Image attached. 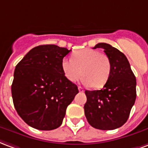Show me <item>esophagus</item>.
<instances>
[{"instance_id": "esophagus-1", "label": "esophagus", "mask_w": 148, "mask_h": 148, "mask_svg": "<svg viewBox=\"0 0 148 148\" xmlns=\"http://www.w3.org/2000/svg\"><path fill=\"white\" fill-rule=\"evenodd\" d=\"M78 89H79V92H84V88H83V87H79Z\"/></svg>"}]
</instances>
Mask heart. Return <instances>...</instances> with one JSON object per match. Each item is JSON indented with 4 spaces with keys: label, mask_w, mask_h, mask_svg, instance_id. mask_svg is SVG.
I'll return each mask as SVG.
<instances>
[{
    "label": "heart",
    "mask_w": 148,
    "mask_h": 148,
    "mask_svg": "<svg viewBox=\"0 0 148 148\" xmlns=\"http://www.w3.org/2000/svg\"><path fill=\"white\" fill-rule=\"evenodd\" d=\"M61 69L69 81L75 82L82 73L85 84L100 88L106 84L110 75L111 62L105 53L86 48L74 52L72 59L63 58Z\"/></svg>",
    "instance_id": "b5f03b06"
}]
</instances>
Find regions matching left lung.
I'll return each mask as SVG.
<instances>
[{
    "instance_id": "left-lung-1",
    "label": "left lung",
    "mask_w": 148,
    "mask_h": 148,
    "mask_svg": "<svg viewBox=\"0 0 148 148\" xmlns=\"http://www.w3.org/2000/svg\"><path fill=\"white\" fill-rule=\"evenodd\" d=\"M96 48H102L109 57L111 73L102 89L85 90V116L94 128L113 130L129 118L136 98V80L123 53L107 43H99L93 49Z\"/></svg>"
}]
</instances>
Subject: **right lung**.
<instances>
[{
	"instance_id": "1",
	"label": "right lung",
	"mask_w": 148,
	"mask_h": 148,
	"mask_svg": "<svg viewBox=\"0 0 148 148\" xmlns=\"http://www.w3.org/2000/svg\"><path fill=\"white\" fill-rule=\"evenodd\" d=\"M71 50L56 45L34 47L17 64L12 84L15 109L28 125L38 130L61 126L68 106L78 94L61 69Z\"/></svg>"
}]
</instances>
